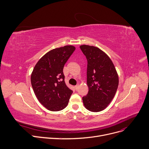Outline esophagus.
Masks as SVG:
<instances>
[{"mask_svg":"<svg viewBox=\"0 0 149 149\" xmlns=\"http://www.w3.org/2000/svg\"><path fill=\"white\" fill-rule=\"evenodd\" d=\"M78 87H79V84H77V85L75 86V90H76V91H77V90H78Z\"/></svg>","mask_w":149,"mask_h":149,"instance_id":"obj_1","label":"esophagus"}]
</instances>
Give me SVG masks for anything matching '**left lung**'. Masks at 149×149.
Instances as JSON below:
<instances>
[{"label":"left lung","instance_id":"obj_1","mask_svg":"<svg viewBox=\"0 0 149 149\" xmlns=\"http://www.w3.org/2000/svg\"><path fill=\"white\" fill-rule=\"evenodd\" d=\"M80 49L87 61L88 92L83 97L84 107L92 112L104 110L113 99L118 77L110 58L97 47L83 45Z\"/></svg>","mask_w":149,"mask_h":149}]
</instances>
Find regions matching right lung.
<instances>
[{
	"instance_id": "obj_1",
	"label": "right lung",
	"mask_w": 149,
	"mask_h": 149,
	"mask_svg": "<svg viewBox=\"0 0 149 149\" xmlns=\"http://www.w3.org/2000/svg\"><path fill=\"white\" fill-rule=\"evenodd\" d=\"M75 47L66 45L48 52L36 64L31 75V84L40 103L49 111L64 109L73 91L65 82L63 67Z\"/></svg>"
}]
</instances>
